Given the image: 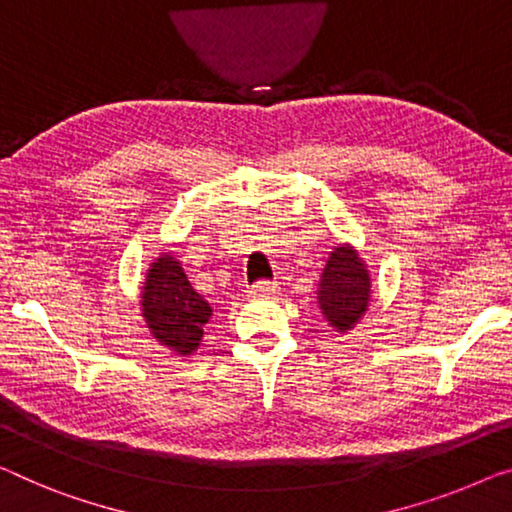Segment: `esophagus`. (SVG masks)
Here are the masks:
<instances>
[{
    "label": "esophagus",
    "mask_w": 512,
    "mask_h": 512,
    "mask_svg": "<svg viewBox=\"0 0 512 512\" xmlns=\"http://www.w3.org/2000/svg\"><path fill=\"white\" fill-rule=\"evenodd\" d=\"M274 291H277V284H270V281H256V284L249 288V298H270Z\"/></svg>",
    "instance_id": "obj_1"
}]
</instances>
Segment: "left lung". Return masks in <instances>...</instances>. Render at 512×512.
I'll return each mask as SVG.
<instances>
[{"label":"left lung","mask_w":512,"mask_h":512,"mask_svg":"<svg viewBox=\"0 0 512 512\" xmlns=\"http://www.w3.org/2000/svg\"><path fill=\"white\" fill-rule=\"evenodd\" d=\"M372 302V274L360 251L351 242L332 247L316 284V305L328 325L348 335Z\"/></svg>","instance_id":"obj_1"}]
</instances>
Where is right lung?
Here are the masks:
<instances>
[{
	"label": "right lung",
	"instance_id": "obj_1",
	"mask_svg": "<svg viewBox=\"0 0 512 512\" xmlns=\"http://www.w3.org/2000/svg\"><path fill=\"white\" fill-rule=\"evenodd\" d=\"M138 298L140 316L154 342L182 358L198 351L205 323L212 318V307L191 286L173 251L164 249L150 263Z\"/></svg>",
	"mask_w": 512,
	"mask_h": 512
}]
</instances>
